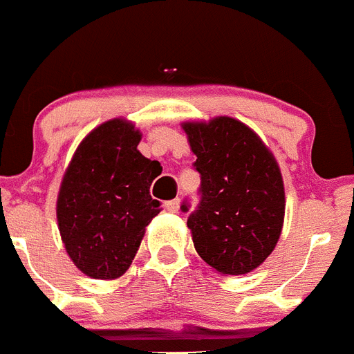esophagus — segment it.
Masks as SVG:
<instances>
[{"label":"esophagus","mask_w":354,"mask_h":354,"mask_svg":"<svg viewBox=\"0 0 354 354\" xmlns=\"http://www.w3.org/2000/svg\"><path fill=\"white\" fill-rule=\"evenodd\" d=\"M165 207H167V211H170V212H177L179 211V200L177 198L170 200V202H167V204H165Z\"/></svg>","instance_id":"1"}]
</instances>
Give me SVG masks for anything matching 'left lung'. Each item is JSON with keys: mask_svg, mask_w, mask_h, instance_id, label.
Instances as JSON below:
<instances>
[{"mask_svg": "<svg viewBox=\"0 0 354 354\" xmlns=\"http://www.w3.org/2000/svg\"><path fill=\"white\" fill-rule=\"evenodd\" d=\"M183 129L202 177V200L187 218L196 253L216 273H250L282 234L286 192L277 159L255 131L232 117L184 122Z\"/></svg>", "mask_w": 354, "mask_h": 354, "instance_id": "1", "label": "left lung"}]
</instances>
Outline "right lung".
<instances>
[{"instance_id":"right-lung-1","label":"right lung","mask_w":354,"mask_h":354,"mask_svg":"<svg viewBox=\"0 0 354 354\" xmlns=\"http://www.w3.org/2000/svg\"><path fill=\"white\" fill-rule=\"evenodd\" d=\"M140 140L133 122H104L77 145L62 179V241L77 270L95 280H115L129 270L145 227L159 214L150 184L162 168L142 156Z\"/></svg>"}]
</instances>
